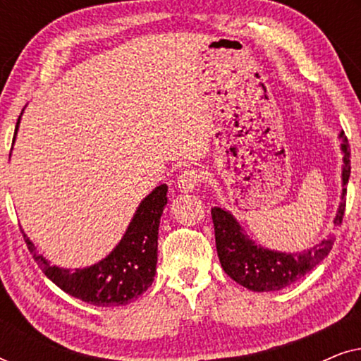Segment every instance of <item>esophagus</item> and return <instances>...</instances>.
<instances>
[{
    "mask_svg": "<svg viewBox=\"0 0 361 361\" xmlns=\"http://www.w3.org/2000/svg\"><path fill=\"white\" fill-rule=\"evenodd\" d=\"M202 179V174L197 169H185L177 179V187H179L180 192H192L195 190V187L199 185Z\"/></svg>",
    "mask_w": 361,
    "mask_h": 361,
    "instance_id": "obj_1",
    "label": "esophagus"
}]
</instances>
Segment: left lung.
Wrapping results in <instances>:
<instances>
[{
  "mask_svg": "<svg viewBox=\"0 0 361 361\" xmlns=\"http://www.w3.org/2000/svg\"><path fill=\"white\" fill-rule=\"evenodd\" d=\"M338 137L342 141L340 147L343 152V164L342 197H340L337 214L334 216L335 225L342 224L345 194H347L350 179L348 141L345 137V133H340ZM212 220L215 226L216 253H219L221 268L231 279L255 293L279 290L299 281L330 253L335 240V235L332 233L307 250L298 251V253H286V251L269 250L255 243L250 235H246L243 226L240 225L233 214L224 207L212 209Z\"/></svg>",
  "mask_w": 361,
  "mask_h": 361,
  "instance_id": "1",
  "label": "left lung"
}]
</instances>
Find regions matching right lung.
<instances>
[{"instance_id":"1","label":"right lung","mask_w":361,"mask_h":361,"mask_svg":"<svg viewBox=\"0 0 361 361\" xmlns=\"http://www.w3.org/2000/svg\"><path fill=\"white\" fill-rule=\"evenodd\" d=\"M21 116L18 118L13 145ZM166 204L167 185L161 184L137 205L120 243L105 258L85 268L71 269L51 264V261L37 253L36 246L24 231L23 236L42 273L67 294L98 307L126 305L146 293L154 281L157 235Z\"/></svg>"}]
</instances>
